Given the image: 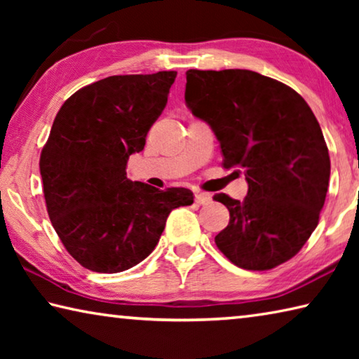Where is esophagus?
I'll return each instance as SVG.
<instances>
[{
  "label": "esophagus",
  "mask_w": 359,
  "mask_h": 359,
  "mask_svg": "<svg viewBox=\"0 0 359 359\" xmlns=\"http://www.w3.org/2000/svg\"><path fill=\"white\" fill-rule=\"evenodd\" d=\"M196 203L198 204H209V203H212V196L209 193H196Z\"/></svg>",
  "instance_id": "1"
}]
</instances>
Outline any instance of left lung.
<instances>
[{
  "mask_svg": "<svg viewBox=\"0 0 359 359\" xmlns=\"http://www.w3.org/2000/svg\"><path fill=\"white\" fill-rule=\"evenodd\" d=\"M185 104L214 131L223 166L248 184L244 201L214 196L229 210L218 250L248 271L293 258L317 228L331 174L312 109L288 85L248 69L187 71Z\"/></svg>",
  "mask_w": 359,
  "mask_h": 359,
  "instance_id": "left-lung-1",
  "label": "left lung"
}]
</instances>
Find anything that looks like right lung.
<instances>
[{"label": "right lung", "instance_id": "add662e5", "mask_svg": "<svg viewBox=\"0 0 359 359\" xmlns=\"http://www.w3.org/2000/svg\"><path fill=\"white\" fill-rule=\"evenodd\" d=\"M175 71L111 76L65 101L39 160L44 198L58 238L77 263L115 274L154 252L168 215L193 204L187 188L126 177V163L166 107Z\"/></svg>", "mask_w": 359, "mask_h": 359}]
</instances>
